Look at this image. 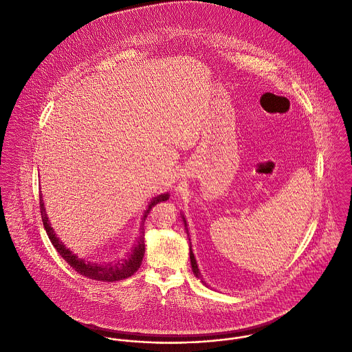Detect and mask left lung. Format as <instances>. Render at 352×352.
<instances>
[{
	"mask_svg": "<svg viewBox=\"0 0 352 352\" xmlns=\"http://www.w3.org/2000/svg\"><path fill=\"white\" fill-rule=\"evenodd\" d=\"M183 221H184V225L187 226V222H186L184 218H183ZM190 258H191V267H192L194 275H195L197 278H201V283L206 285V282L201 279V271H199V268H198V264H197V260H195V256H194V253H192V248H191V247H190ZM206 286H207V285H206Z\"/></svg>",
	"mask_w": 352,
	"mask_h": 352,
	"instance_id": "left-lung-1",
	"label": "left lung"
}]
</instances>
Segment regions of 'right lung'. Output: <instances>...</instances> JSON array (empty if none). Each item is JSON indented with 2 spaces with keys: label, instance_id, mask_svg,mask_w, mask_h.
<instances>
[{
  "label": "right lung",
  "instance_id": "obj_1",
  "mask_svg": "<svg viewBox=\"0 0 352 352\" xmlns=\"http://www.w3.org/2000/svg\"><path fill=\"white\" fill-rule=\"evenodd\" d=\"M166 199H169V195L168 194H162V195H158L157 198H154L151 201L148 210L145 211V215L142 218V222L146 219L149 211L151 210L153 206H155L157 203L160 201H165ZM41 212H42V221H43V226L46 229V233L50 239L51 244L54 245V248L58 251V253L67 261V264L76 270L80 275L82 276H87L89 279H95V280H102V282H116V280H122V279H126L131 275H134L138 268L141 267L142 264V258H144V254H145V232L141 230V236L138 237V241H137V245L134 247V250L131 252V254L123 261V263H116V264H96V263H89V261H85L84 258H80L78 256H76L72 251H69L63 244L62 241H59V239L56 237L54 229L51 228L50 221H49V217L46 214V208H45V203L42 199V195H41Z\"/></svg>",
  "mask_w": 352,
  "mask_h": 352
}]
</instances>
